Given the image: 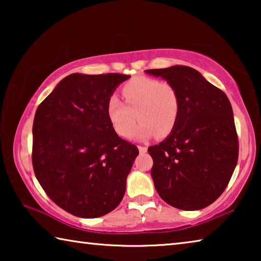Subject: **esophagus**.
<instances>
[{"instance_id": "34e87169", "label": "esophagus", "mask_w": 261, "mask_h": 261, "mask_svg": "<svg viewBox=\"0 0 261 261\" xmlns=\"http://www.w3.org/2000/svg\"><path fill=\"white\" fill-rule=\"evenodd\" d=\"M138 149H139L140 153H146L147 152V147L146 146H141V145H139Z\"/></svg>"}]
</instances>
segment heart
<instances>
[{
  "label": "heart",
  "mask_w": 261,
  "mask_h": 261,
  "mask_svg": "<svg viewBox=\"0 0 261 261\" xmlns=\"http://www.w3.org/2000/svg\"><path fill=\"white\" fill-rule=\"evenodd\" d=\"M122 93L125 102L116 95L110 96L107 102L109 122L117 135L129 136L138 118L140 123L132 132L136 139H146L155 134L166 137L175 129L180 114V98L173 84L136 77L123 86Z\"/></svg>",
  "instance_id": "b5f03b06"
}]
</instances>
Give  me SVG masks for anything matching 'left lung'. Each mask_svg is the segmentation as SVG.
Wrapping results in <instances>:
<instances>
[{"instance_id":"1","label":"left lung","mask_w":261,"mask_h":261,"mask_svg":"<svg viewBox=\"0 0 261 261\" xmlns=\"http://www.w3.org/2000/svg\"><path fill=\"white\" fill-rule=\"evenodd\" d=\"M177 88L180 114L175 129L148 147L156 191L170 206L196 211L226 190L238 160V137L226 93L185 65L151 69Z\"/></svg>"}]
</instances>
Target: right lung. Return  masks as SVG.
<instances>
[{"label":"right lung","instance_id":"obj_1","mask_svg":"<svg viewBox=\"0 0 261 261\" xmlns=\"http://www.w3.org/2000/svg\"><path fill=\"white\" fill-rule=\"evenodd\" d=\"M130 76L72 73L39 105L33 121L32 165L47 196L79 218L116 208L139 154L115 132L108 99Z\"/></svg>","mask_w":261,"mask_h":261}]
</instances>
